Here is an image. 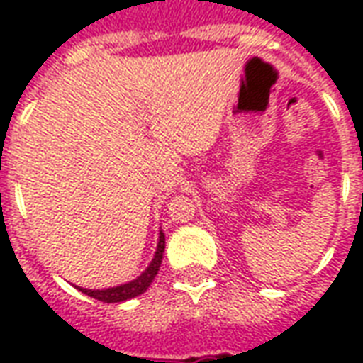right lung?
I'll use <instances>...</instances> for the list:
<instances>
[{
  "label": "right lung",
  "instance_id": "right-lung-1",
  "mask_svg": "<svg viewBox=\"0 0 363 363\" xmlns=\"http://www.w3.org/2000/svg\"><path fill=\"white\" fill-rule=\"evenodd\" d=\"M164 250H165V235L164 232L160 230L158 245H156L154 258L150 259V264L147 265V269L143 271L139 277H135L133 281L118 284V286L104 288V290H90V288H82V286H77V288H79L82 294H86V296H90V298L94 299H99V301H105V303H121V301H125V299L137 298V296H141V294L150 286V282L154 281V277L158 275L160 265H162V258H164Z\"/></svg>",
  "mask_w": 363,
  "mask_h": 363
}]
</instances>
